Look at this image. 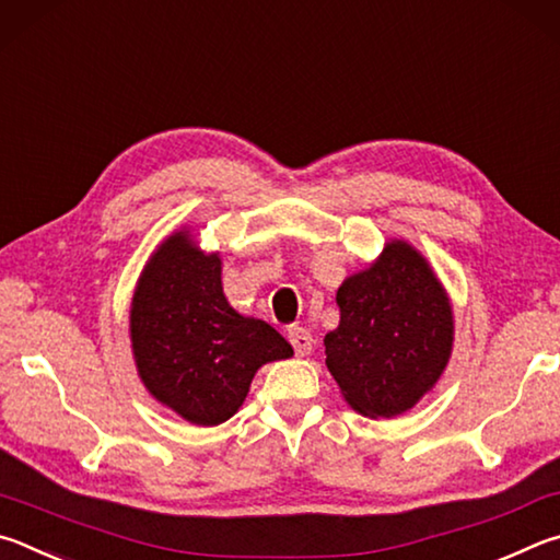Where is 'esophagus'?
<instances>
[{"label":"esophagus","mask_w":560,"mask_h":560,"mask_svg":"<svg viewBox=\"0 0 560 560\" xmlns=\"http://www.w3.org/2000/svg\"><path fill=\"white\" fill-rule=\"evenodd\" d=\"M288 339H290V345H292V349H295L298 357H310V354H312V347H315V339H312V335H310V331H307L305 327L292 325V327L288 329Z\"/></svg>","instance_id":"1"}]
</instances>
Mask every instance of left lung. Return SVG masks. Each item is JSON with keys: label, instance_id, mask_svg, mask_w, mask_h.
Here are the masks:
<instances>
[{"label": "left lung", "instance_id": "obj_1", "mask_svg": "<svg viewBox=\"0 0 560 560\" xmlns=\"http://www.w3.org/2000/svg\"><path fill=\"white\" fill-rule=\"evenodd\" d=\"M337 305L327 369L357 413L396 418L433 390L453 354L455 315L423 253L390 238L369 268L341 282Z\"/></svg>", "mask_w": 560, "mask_h": 560}]
</instances>
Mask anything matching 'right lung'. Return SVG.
Here are the masks:
<instances>
[{"instance_id":"obj_1","label":"right lung","mask_w":560,"mask_h":560,"mask_svg":"<svg viewBox=\"0 0 560 560\" xmlns=\"http://www.w3.org/2000/svg\"><path fill=\"white\" fill-rule=\"evenodd\" d=\"M137 376L186 423L211 428L235 416L258 369L295 351L268 322L235 312L223 295L221 253L189 229L156 245L130 305Z\"/></svg>"}]
</instances>
